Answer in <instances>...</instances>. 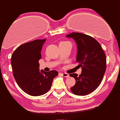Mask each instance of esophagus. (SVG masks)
Segmentation results:
<instances>
[{
    "instance_id": "obj_1",
    "label": "esophagus",
    "mask_w": 120,
    "mask_h": 120,
    "mask_svg": "<svg viewBox=\"0 0 120 120\" xmlns=\"http://www.w3.org/2000/svg\"><path fill=\"white\" fill-rule=\"evenodd\" d=\"M62 75L64 77H66V78H67V77H69V75L68 74V73H61Z\"/></svg>"
}]
</instances>
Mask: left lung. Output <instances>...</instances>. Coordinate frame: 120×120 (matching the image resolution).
<instances>
[{"label": "left lung", "instance_id": "8db88e82", "mask_svg": "<svg viewBox=\"0 0 120 120\" xmlns=\"http://www.w3.org/2000/svg\"><path fill=\"white\" fill-rule=\"evenodd\" d=\"M74 39L77 46V61L82 73L70 74L76 80L71 91L77 95H86L98 87L106 71V55L100 44L92 37L78 32L66 35Z\"/></svg>", "mask_w": 120, "mask_h": 120}]
</instances>
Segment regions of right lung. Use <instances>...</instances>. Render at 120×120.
<instances>
[{
    "mask_svg": "<svg viewBox=\"0 0 120 120\" xmlns=\"http://www.w3.org/2000/svg\"><path fill=\"white\" fill-rule=\"evenodd\" d=\"M45 41L35 40L20 45L11 57L13 74L18 85L24 92L34 97L47 93L58 73L55 70H39L38 60L41 58V50Z\"/></svg>",
    "mask_w": 120,
    "mask_h": 120,
    "instance_id": "obj_1",
    "label": "right lung"
}]
</instances>
